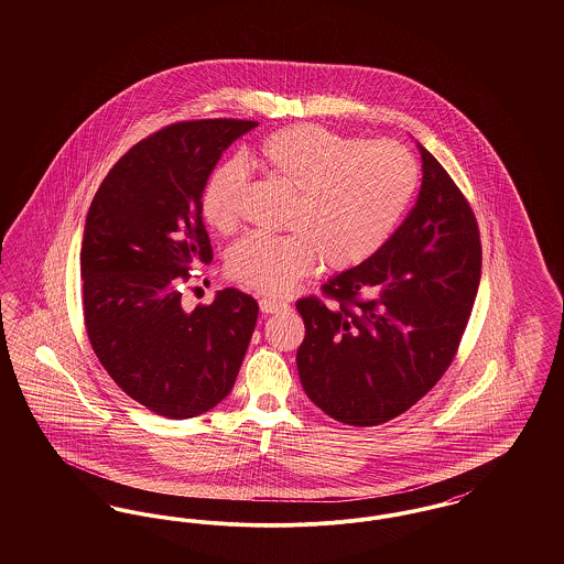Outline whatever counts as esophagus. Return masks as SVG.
Segmentation results:
<instances>
[{"instance_id": "1", "label": "esophagus", "mask_w": 564, "mask_h": 564, "mask_svg": "<svg viewBox=\"0 0 564 564\" xmlns=\"http://www.w3.org/2000/svg\"><path fill=\"white\" fill-rule=\"evenodd\" d=\"M285 306H288V304L281 302V300H270V297H262V300H260V311H262V315L279 313V311H283Z\"/></svg>"}]
</instances>
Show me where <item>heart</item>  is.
<instances>
[{"instance_id":"obj_1","label":"heart","mask_w":564,"mask_h":564,"mask_svg":"<svg viewBox=\"0 0 564 564\" xmlns=\"http://www.w3.org/2000/svg\"><path fill=\"white\" fill-rule=\"evenodd\" d=\"M258 159L295 192L288 235L251 232L228 251L230 276L262 294L290 292L322 258L334 270L368 262L391 239L419 186L416 161L402 145L361 143L317 124L269 134ZM242 182L245 171L235 161L209 175L200 207L217 232L237 226Z\"/></svg>"}]
</instances>
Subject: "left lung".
I'll list each match as a JSON object with an SVG mask.
<instances>
[{
    "label": "left lung",
    "mask_w": 564,
    "mask_h": 564,
    "mask_svg": "<svg viewBox=\"0 0 564 564\" xmlns=\"http://www.w3.org/2000/svg\"><path fill=\"white\" fill-rule=\"evenodd\" d=\"M423 184L402 226L368 262L295 302L306 336L295 355L311 402L345 425L400 416L448 370L482 272L476 215L419 143Z\"/></svg>",
    "instance_id": "obj_1"
}]
</instances>
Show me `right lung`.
Returning a JSON list of instances; mask_svg holds the SVG:
<instances>
[{
    "label": "right lung",
    "instance_id": "obj_1",
    "mask_svg": "<svg viewBox=\"0 0 564 564\" xmlns=\"http://www.w3.org/2000/svg\"><path fill=\"white\" fill-rule=\"evenodd\" d=\"M253 120L177 122L133 145L97 189L80 272L88 340L113 382L166 419H192L230 391L258 322V302L226 288L186 313L182 283L214 260L200 196Z\"/></svg>",
    "mask_w": 564,
    "mask_h": 564
}]
</instances>
